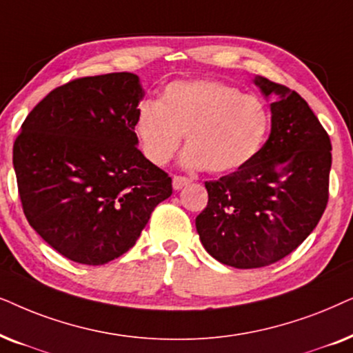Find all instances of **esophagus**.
<instances>
[{"label": "esophagus", "mask_w": 353, "mask_h": 353, "mask_svg": "<svg viewBox=\"0 0 353 353\" xmlns=\"http://www.w3.org/2000/svg\"><path fill=\"white\" fill-rule=\"evenodd\" d=\"M190 179L189 177H182V176H174L172 177V189L174 190H181L182 187L189 185L190 184Z\"/></svg>", "instance_id": "esophagus-1"}]
</instances>
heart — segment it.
<instances>
[{
	"label": "heart",
	"mask_w": 353,
	"mask_h": 353,
	"mask_svg": "<svg viewBox=\"0 0 353 353\" xmlns=\"http://www.w3.org/2000/svg\"><path fill=\"white\" fill-rule=\"evenodd\" d=\"M134 134L153 164L168 163L185 134L184 168L231 172L260 152L270 128L265 103L228 83L210 79L166 85L159 101L143 100L135 110Z\"/></svg>",
	"instance_id": "1"
}]
</instances>
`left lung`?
<instances>
[{"label":"left lung","instance_id":"8db88e82","mask_svg":"<svg viewBox=\"0 0 353 353\" xmlns=\"http://www.w3.org/2000/svg\"><path fill=\"white\" fill-rule=\"evenodd\" d=\"M270 100L271 132L236 172L205 182L208 205L196 216L201 245L223 265L250 270L292 253L327 203L331 140L297 92L255 75Z\"/></svg>","mask_w":353,"mask_h":353}]
</instances>
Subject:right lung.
<instances>
[{"label":"right lung","instance_id":"1","mask_svg":"<svg viewBox=\"0 0 353 353\" xmlns=\"http://www.w3.org/2000/svg\"><path fill=\"white\" fill-rule=\"evenodd\" d=\"M139 75L83 77L50 92L23 121L12 164L29 224L61 255L105 265L132 248L171 177L137 148Z\"/></svg>","mask_w":353,"mask_h":353}]
</instances>
